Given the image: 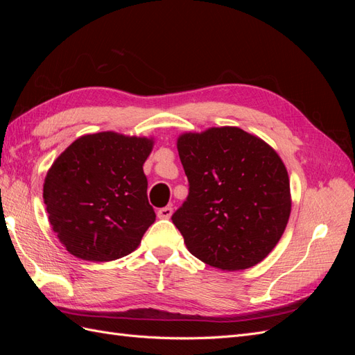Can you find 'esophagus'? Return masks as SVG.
<instances>
[{
	"label": "esophagus",
	"mask_w": 355,
	"mask_h": 355,
	"mask_svg": "<svg viewBox=\"0 0 355 355\" xmlns=\"http://www.w3.org/2000/svg\"><path fill=\"white\" fill-rule=\"evenodd\" d=\"M171 214H173V209H171L170 206H166V207L159 209V210L157 211V216H158L159 219H170Z\"/></svg>",
	"instance_id": "esophagus-1"
}]
</instances>
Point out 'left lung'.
<instances>
[{
	"label": "left lung",
	"mask_w": 355,
	"mask_h": 355,
	"mask_svg": "<svg viewBox=\"0 0 355 355\" xmlns=\"http://www.w3.org/2000/svg\"><path fill=\"white\" fill-rule=\"evenodd\" d=\"M189 194L171 220L191 254L222 271L247 270L272 252L287 227L292 196L283 159L239 127L178 137Z\"/></svg>",
	"instance_id": "1"
}]
</instances>
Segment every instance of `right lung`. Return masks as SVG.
I'll return each mask as SVG.
<instances>
[{
    "label": "right lung",
    "instance_id": "1",
    "mask_svg": "<svg viewBox=\"0 0 355 355\" xmlns=\"http://www.w3.org/2000/svg\"><path fill=\"white\" fill-rule=\"evenodd\" d=\"M154 137L84 135L47 171L42 198L59 241L78 259L110 262L135 252L155 220L144 163Z\"/></svg>",
    "mask_w": 355,
    "mask_h": 355
}]
</instances>
